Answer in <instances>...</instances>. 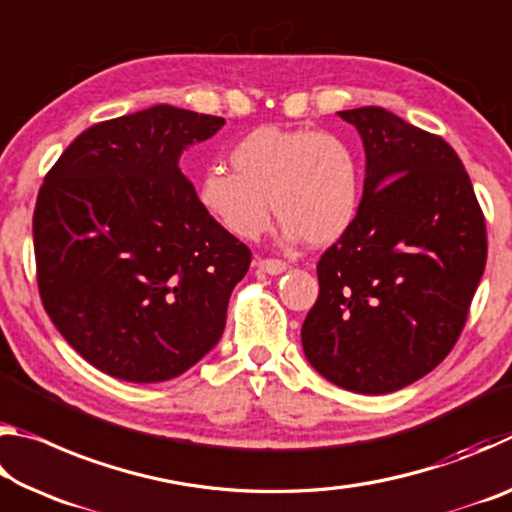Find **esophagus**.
Wrapping results in <instances>:
<instances>
[{
	"instance_id": "esophagus-1",
	"label": "esophagus",
	"mask_w": 512,
	"mask_h": 512,
	"mask_svg": "<svg viewBox=\"0 0 512 512\" xmlns=\"http://www.w3.org/2000/svg\"><path fill=\"white\" fill-rule=\"evenodd\" d=\"M257 268L268 275H280L287 271L289 264L282 262V259H257Z\"/></svg>"
}]
</instances>
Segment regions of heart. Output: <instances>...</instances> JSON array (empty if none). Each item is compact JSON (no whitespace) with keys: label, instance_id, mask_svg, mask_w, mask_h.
<instances>
[{"label":"heart","instance_id":"b5f03b06","mask_svg":"<svg viewBox=\"0 0 512 512\" xmlns=\"http://www.w3.org/2000/svg\"><path fill=\"white\" fill-rule=\"evenodd\" d=\"M230 164L235 173L210 167L198 178L196 201L232 237L262 235L271 223V202L287 241L334 244L357 219L359 160L336 135L262 126L235 144Z\"/></svg>","mask_w":512,"mask_h":512}]
</instances>
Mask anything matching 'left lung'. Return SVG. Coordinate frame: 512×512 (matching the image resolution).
<instances>
[{
    "label": "left lung",
    "mask_w": 512,
    "mask_h": 512,
    "mask_svg": "<svg viewBox=\"0 0 512 512\" xmlns=\"http://www.w3.org/2000/svg\"><path fill=\"white\" fill-rule=\"evenodd\" d=\"M366 151L352 228L318 262L305 357L352 393L400 391L443 361L479 287L485 219L461 158L443 137L386 108L341 110Z\"/></svg>",
    "instance_id": "left-lung-1"
}]
</instances>
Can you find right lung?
<instances>
[{
  "label": "right lung",
  "instance_id": "add662e5",
  "mask_svg": "<svg viewBox=\"0 0 512 512\" xmlns=\"http://www.w3.org/2000/svg\"><path fill=\"white\" fill-rule=\"evenodd\" d=\"M225 124L167 103L94 124L33 212L38 289L63 339L110 377L155 384L219 343L250 250L207 216L180 155Z\"/></svg>",
  "mask_w": 512,
  "mask_h": 512
}]
</instances>
